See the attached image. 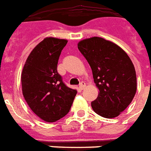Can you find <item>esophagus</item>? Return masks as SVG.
<instances>
[{
	"mask_svg": "<svg viewBox=\"0 0 151 151\" xmlns=\"http://www.w3.org/2000/svg\"><path fill=\"white\" fill-rule=\"evenodd\" d=\"M84 87H85V83L82 81L81 84H79V88H80V89H83Z\"/></svg>",
	"mask_w": 151,
	"mask_h": 151,
	"instance_id": "esophagus-1",
	"label": "esophagus"
}]
</instances>
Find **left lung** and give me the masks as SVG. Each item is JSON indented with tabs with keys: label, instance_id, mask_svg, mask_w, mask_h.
<instances>
[{
	"label": "left lung",
	"instance_id": "left-lung-1",
	"mask_svg": "<svg viewBox=\"0 0 151 151\" xmlns=\"http://www.w3.org/2000/svg\"><path fill=\"white\" fill-rule=\"evenodd\" d=\"M78 49L86 58L99 90L91 102L93 110L105 118H115L128 107L137 91L134 66L117 45L101 37L81 40Z\"/></svg>",
	"mask_w": 151,
	"mask_h": 151
}]
</instances>
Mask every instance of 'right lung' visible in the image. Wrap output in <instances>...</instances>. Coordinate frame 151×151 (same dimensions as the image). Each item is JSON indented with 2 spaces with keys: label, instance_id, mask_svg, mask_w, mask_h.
<instances>
[{
  "label": "right lung",
  "instance_id": "obj_1",
  "mask_svg": "<svg viewBox=\"0 0 151 151\" xmlns=\"http://www.w3.org/2000/svg\"><path fill=\"white\" fill-rule=\"evenodd\" d=\"M67 40L49 37L31 52L22 69L23 97L30 108L46 122L60 119L70 111L77 93L58 72V62Z\"/></svg>",
  "mask_w": 151,
  "mask_h": 151
}]
</instances>
